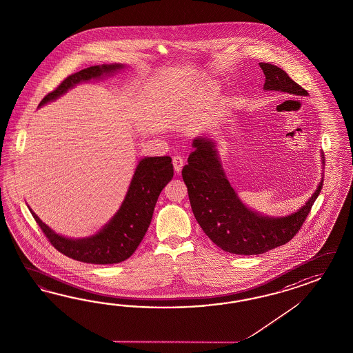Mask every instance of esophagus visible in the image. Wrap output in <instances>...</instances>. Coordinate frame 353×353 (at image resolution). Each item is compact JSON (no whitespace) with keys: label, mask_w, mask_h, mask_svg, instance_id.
Instances as JSON below:
<instances>
[{"label":"esophagus","mask_w":353,"mask_h":353,"mask_svg":"<svg viewBox=\"0 0 353 353\" xmlns=\"http://www.w3.org/2000/svg\"><path fill=\"white\" fill-rule=\"evenodd\" d=\"M172 164L174 171L177 173H180L181 171H182L183 164H185V161H183V158L180 157V155H176V157H173Z\"/></svg>","instance_id":"esophagus-1"}]
</instances>
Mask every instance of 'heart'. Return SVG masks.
<instances>
[{"label":"heart","mask_w":353,"mask_h":353,"mask_svg":"<svg viewBox=\"0 0 353 353\" xmlns=\"http://www.w3.org/2000/svg\"><path fill=\"white\" fill-rule=\"evenodd\" d=\"M210 94H212V93H201V94H199L198 99H200V101L208 99V98H210Z\"/></svg>","instance_id":"b5f03b06"}]
</instances>
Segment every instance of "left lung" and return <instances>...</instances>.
Segmentation results:
<instances>
[{
    "label": "left lung",
    "instance_id": "8db88e82",
    "mask_svg": "<svg viewBox=\"0 0 353 353\" xmlns=\"http://www.w3.org/2000/svg\"><path fill=\"white\" fill-rule=\"evenodd\" d=\"M259 65L265 75L264 90L309 94L281 68L265 62ZM192 148L182 168L192 213L208 237L231 254L259 255L292 240L323 188L321 179L306 204L291 215L264 216L242 204L224 174L213 140L200 137L194 140Z\"/></svg>",
    "mask_w": 353,
    "mask_h": 353
}]
</instances>
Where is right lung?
<instances>
[{
    "mask_svg": "<svg viewBox=\"0 0 353 353\" xmlns=\"http://www.w3.org/2000/svg\"><path fill=\"white\" fill-rule=\"evenodd\" d=\"M122 68L123 65L121 63H112L80 70L68 77L54 90L46 95L39 107L57 99L79 83L110 75ZM171 162V157L167 155L146 157L141 159L119 212L92 237L74 240L60 236L46 225L32 209L29 210L52 246L59 250L61 254L88 264H117L129 259L145 236L158 196L164 186L172 180Z\"/></svg>",
    "mask_w": 353,
    "mask_h": 353,
    "instance_id": "right-lung-1",
    "label": "right lung"
}]
</instances>
